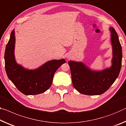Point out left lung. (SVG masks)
<instances>
[{
    "label": "left lung",
    "instance_id": "1",
    "mask_svg": "<svg viewBox=\"0 0 126 126\" xmlns=\"http://www.w3.org/2000/svg\"><path fill=\"white\" fill-rule=\"evenodd\" d=\"M113 49L112 65L101 71H92L82 62L69 61L73 87L82 94L97 95L104 93L114 82L120 72L122 51L118 36L110 27Z\"/></svg>",
    "mask_w": 126,
    "mask_h": 126
}]
</instances>
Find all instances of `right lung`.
<instances>
[{
  "label": "right lung",
  "instance_id": "add662e5",
  "mask_svg": "<svg viewBox=\"0 0 126 126\" xmlns=\"http://www.w3.org/2000/svg\"><path fill=\"white\" fill-rule=\"evenodd\" d=\"M15 30L11 33L4 54L5 68L8 79L18 90L26 95H37L44 93L53 82L55 71L65 63L64 59L52 60L37 69L30 70L18 64L15 57Z\"/></svg>",
  "mask_w": 126,
  "mask_h": 126
}]
</instances>
